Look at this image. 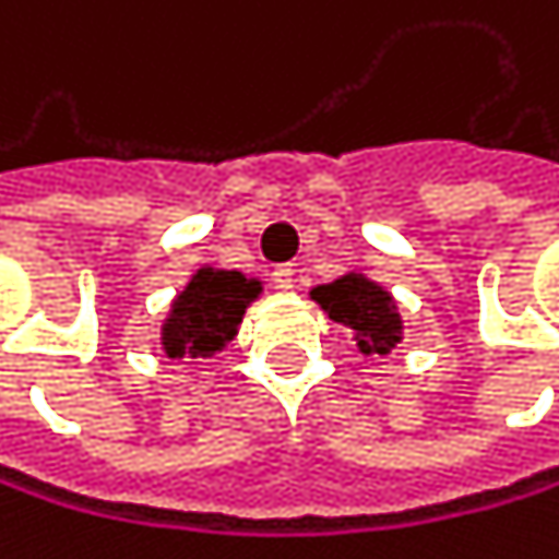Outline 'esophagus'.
<instances>
[{"label": "esophagus", "instance_id": "obj_1", "mask_svg": "<svg viewBox=\"0 0 559 559\" xmlns=\"http://www.w3.org/2000/svg\"><path fill=\"white\" fill-rule=\"evenodd\" d=\"M271 285H274L277 292H292V288H295V267H292V264H277V267L271 271Z\"/></svg>", "mask_w": 559, "mask_h": 559}]
</instances>
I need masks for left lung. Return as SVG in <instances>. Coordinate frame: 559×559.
<instances>
[{
	"label": "left lung",
	"instance_id": "8db88e82",
	"mask_svg": "<svg viewBox=\"0 0 559 559\" xmlns=\"http://www.w3.org/2000/svg\"><path fill=\"white\" fill-rule=\"evenodd\" d=\"M312 298L333 322L347 326L357 340L360 354H392L402 343V316L392 292L364 274H343L330 285L312 288Z\"/></svg>",
	"mask_w": 559,
	"mask_h": 559
}]
</instances>
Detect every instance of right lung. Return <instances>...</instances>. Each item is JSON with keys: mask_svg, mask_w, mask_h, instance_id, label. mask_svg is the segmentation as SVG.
Segmentation results:
<instances>
[{"mask_svg": "<svg viewBox=\"0 0 559 559\" xmlns=\"http://www.w3.org/2000/svg\"><path fill=\"white\" fill-rule=\"evenodd\" d=\"M261 295V282L240 271L199 267L175 298L160 326V347L171 360H205L237 336L243 312Z\"/></svg>", "mask_w": 559, "mask_h": 559, "instance_id": "right-lung-1", "label": "right lung"}]
</instances>
